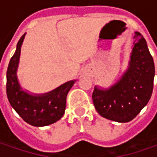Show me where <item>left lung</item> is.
Instances as JSON below:
<instances>
[{
	"label": "left lung",
	"mask_w": 157,
	"mask_h": 157,
	"mask_svg": "<svg viewBox=\"0 0 157 157\" xmlns=\"http://www.w3.org/2000/svg\"><path fill=\"white\" fill-rule=\"evenodd\" d=\"M129 67L116 84L108 89L95 87L92 100L98 114L109 120L128 122L140 113L151 97L155 64L147 42L135 33Z\"/></svg>",
	"instance_id": "1"
}]
</instances>
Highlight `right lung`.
I'll use <instances>...</instances> for the list:
<instances>
[{"instance_id": "add662e5", "label": "right lung", "mask_w": 157, "mask_h": 157, "mask_svg": "<svg viewBox=\"0 0 157 157\" xmlns=\"http://www.w3.org/2000/svg\"><path fill=\"white\" fill-rule=\"evenodd\" d=\"M25 35L20 38L16 50L8 64L7 95L9 103L27 123L35 127L47 126L57 122L64 115L67 95L75 81L68 82L51 92L41 95H29L21 89L16 76V70Z\"/></svg>"}]
</instances>
